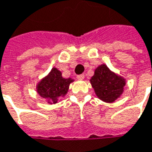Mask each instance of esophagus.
Listing matches in <instances>:
<instances>
[{
	"label": "esophagus",
	"mask_w": 152,
	"mask_h": 152,
	"mask_svg": "<svg viewBox=\"0 0 152 152\" xmlns=\"http://www.w3.org/2000/svg\"><path fill=\"white\" fill-rule=\"evenodd\" d=\"M77 79H85V74H79V75H77Z\"/></svg>",
	"instance_id": "1"
}]
</instances>
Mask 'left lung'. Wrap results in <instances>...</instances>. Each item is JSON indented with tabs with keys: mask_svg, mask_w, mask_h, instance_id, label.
<instances>
[{
	"mask_svg": "<svg viewBox=\"0 0 152 152\" xmlns=\"http://www.w3.org/2000/svg\"><path fill=\"white\" fill-rule=\"evenodd\" d=\"M91 83L101 100L113 102L123 93L125 81L109 70L106 65H101L95 71V75L91 78Z\"/></svg>",
	"mask_w": 152,
	"mask_h": 152,
	"instance_id": "left-lung-1",
	"label": "left lung"
}]
</instances>
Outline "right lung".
Here are the masks:
<instances>
[{
  "label": "right lung",
  "mask_w": 152,
  "mask_h": 152,
  "mask_svg": "<svg viewBox=\"0 0 152 152\" xmlns=\"http://www.w3.org/2000/svg\"><path fill=\"white\" fill-rule=\"evenodd\" d=\"M71 79H64L61 73L56 68H52L48 76L43 79L38 85L37 91L39 96L48 99L49 102L56 103L58 98L67 94Z\"/></svg>",
  "instance_id": "add662e5"
}]
</instances>
